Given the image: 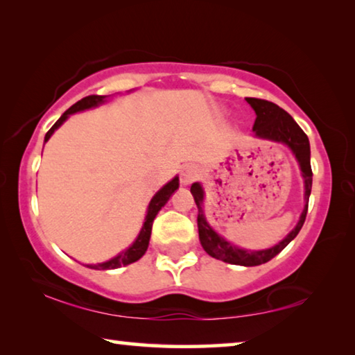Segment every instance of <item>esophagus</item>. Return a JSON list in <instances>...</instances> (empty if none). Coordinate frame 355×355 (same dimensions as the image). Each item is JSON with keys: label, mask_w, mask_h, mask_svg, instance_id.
Returning <instances> with one entry per match:
<instances>
[{"label": "esophagus", "mask_w": 355, "mask_h": 355, "mask_svg": "<svg viewBox=\"0 0 355 355\" xmlns=\"http://www.w3.org/2000/svg\"><path fill=\"white\" fill-rule=\"evenodd\" d=\"M197 177H199V171H197V167L191 166V164H186L182 167V171H180V182L184 186H189L191 183H194Z\"/></svg>", "instance_id": "esophagus-1"}]
</instances>
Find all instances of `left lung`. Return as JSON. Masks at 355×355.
<instances>
[{
    "label": "left lung",
    "mask_w": 355,
    "mask_h": 355,
    "mask_svg": "<svg viewBox=\"0 0 355 355\" xmlns=\"http://www.w3.org/2000/svg\"><path fill=\"white\" fill-rule=\"evenodd\" d=\"M245 101L252 106L255 111L257 119L254 123V133L258 139L271 141L277 144H285V146L291 150L294 158L297 159L300 175L304 178V209L300 213V218L297 220L296 227L288 233V235L282 239L279 244L272 245L269 249L261 250H250V249H241L238 245L227 241L224 236H220L214 228L208 224L203 213V199H205V191H203L200 183H192L191 194L194 197L197 209V227H199V239L202 248L205 249L208 255H211L216 260H222L230 264H239V266H258V264L268 263L269 260L280 254L288 244H290L297 233L302 228L305 222V216H307L309 209V197L311 192V180H313V173H311L310 166V142L307 135L304 133L302 128L294 122V119L288 114L285 110H282L272 101L261 100V98H245Z\"/></svg>",
    "instance_id": "8db88e82"
}]
</instances>
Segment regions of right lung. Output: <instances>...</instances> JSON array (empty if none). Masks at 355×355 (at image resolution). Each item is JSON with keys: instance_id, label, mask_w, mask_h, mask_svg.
<instances>
[{"instance_id": "right-lung-1", "label": "right lung", "mask_w": 355, "mask_h": 355, "mask_svg": "<svg viewBox=\"0 0 355 355\" xmlns=\"http://www.w3.org/2000/svg\"><path fill=\"white\" fill-rule=\"evenodd\" d=\"M107 98H110V95H89V97H84L80 101H76V103L73 106H70L69 110L58 119V122L53 125L50 130H48V133L45 135V142L50 139L51 135L55 133L59 127H61V125L71 116V114L91 110V107H97L100 105H103L105 101H107ZM178 186H180L178 177H173L169 183H166L163 188H161L152 197V200H150L148 208H147L146 220H144V225L141 228L139 235H137L135 243L131 244L128 249L122 250L120 254L111 258V260L103 261V263H97V264H86V266L91 269H97V271H105V269H117L120 266H127V264H131V263L139 260V258L146 254V250L148 248L150 235H152V225H153L156 214H158L159 209L166 205L167 200L171 199V196L173 194V192L178 189Z\"/></svg>"}]
</instances>
